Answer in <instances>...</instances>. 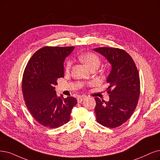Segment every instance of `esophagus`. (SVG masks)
I'll return each mask as SVG.
<instances>
[{
    "instance_id": "esophagus-1",
    "label": "esophagus",
    "mask_w": 160,
    "mask_h": 160,
    "mask_svg": "<svg viewBox=\"0 0 160 160\" xmlns=\"http://www.w3.org/2000/svg\"><path fill=\"white\" fill-rule=\"evenodd\" d=\"M85 99H86V96H78L77 98V101H78V103H81Z\"/></svg>"
}]
</instances>
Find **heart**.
Here are the masks:
<instances>
[{"instance_id":"b5f03b06","label":"heart","mask_w":160,"mask_h":160,"mask_svg":"<svg viewBox=\"0 0 160 160\" xmlns=\"http://www.w3.org/2000/svg\"><path fill=\"white\" fill-rule=\"evenodd\" d=\"M80 59L90 68H92L93 67H99L100 62H101L99 57L95 53L92 52H87L82 54L80 56ZM71 65H72V61L70 60H68L65 63L64 70L66 72H69Z\"/></svg>"}]
</instances>
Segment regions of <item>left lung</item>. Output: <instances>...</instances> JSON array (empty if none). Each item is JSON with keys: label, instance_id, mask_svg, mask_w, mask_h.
<instances>
[{"label": "left lung", "instance_id": "8db88e82", "mask_svg": "<svg viewBox=\"0 0 160 160\" xmlns=\"http://www.w3.org/2000/svg\"><path fill=\"white\" fill-rule=\"evenodd\" d=\"M103 55L111 64L107 78L109 102L95 98L97 121L108 128L122 125L137 108L140 92L139 73L132 58L125 50L115 47L93 49Z\"/></svg>", "mask_w": 160, "mask_h": 160}]
</instances>
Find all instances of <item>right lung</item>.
Segmentation results:
<instances>
[{
    "label": "right lung",
    "instance_id": "add662e5",
    "mask_svg": "<svg viewBox=\"0 0 160 160\" xmlns=\"http://www.w3.org/2000/svg\"><path fill=\"white\" fill-rule=\"evenodd\" d=\"M74 47L46 46L29 59L22 77V90L29 113L40 125L50 128L61 127L70 119L77 103L73 97H57L55 86L64 77V61Z\"/></svg>",
    "mask_w": 160,
    "mask_h": 160
}]
</instances>
